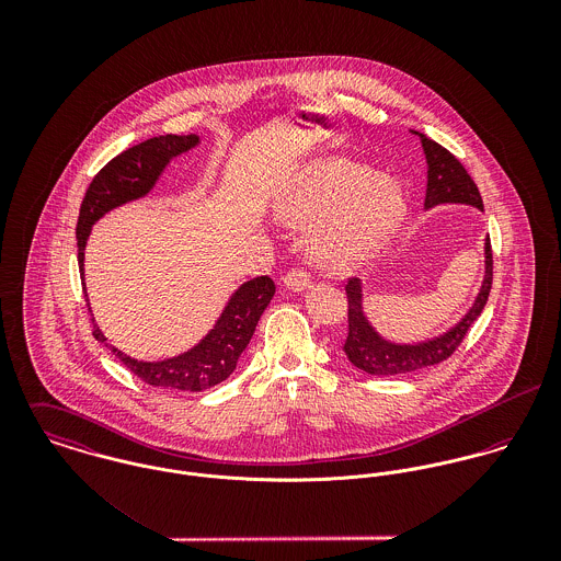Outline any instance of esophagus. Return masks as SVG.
<instances>
[{
    "label": "esophagus",
    "mask_w": 561,
    "mask_h": 561,
    "mask_svg": "<svg viewBox=\"0 0 561 561\" xmlns=\"http://www.w3.org/2000/svg\"><path fill=\"white\" fill-rule=\"evenodd\" d=\"M283 285L287 289H291L294 294H300V291H305L309 287V274L305 270H291V272H287L283 276Z\"/></svg>",
    "instance_id": "1"
}]
</instances>
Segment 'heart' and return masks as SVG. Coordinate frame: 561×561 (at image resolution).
<instances>
[{
	"label": "heart",
	"mask_w": 561,
	"mask_h": 561,
	"mask_svg": "<svg viewBox=\"0 0 561 561\" xmlns=\"http://www.w3.org/2000/svg\"><path fill=\"white\" fill-rule=\"evenodd\" d=\"M270 207L287 227H313L311 254L332 274H347L371 261L408 214L393 176L345 158L311 161L296 170L274 192Z\"/></svg>",
	"instance_id": "b5f03b06"
}]
</instances>
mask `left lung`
I'll list each match as a JSON object with an SVG mask.
<instances>
[{"instance_id": "1", "label": "left lung", "mask_w": 561, "mask_h": 561, "mask_svg": "<svg viewBox=\"0 0 561 561\" xmlns=\"http://www.w3.org/2000/svg\"><path fill=\"white\" fill-rule=\"evenodd\" d=\"M419 136L425 163H427V185H425V203L423 209H432L436 205H469L483 211L480 190L465 170V165L456 160L447 149L430 140L427 136L412 131ZM492 287V250L490 238L483 240V278L480 291L471 305V309L440 334H434L423 341H393L385 336L365 311V285L360 278H352L345 287L347 294V339L343 352L347 360L369 374V376H401L410 371H419L432 365L447 360L456 347L462 343L465 334L478 320L488 302V294Z\"/></svg>"}]
</instances>
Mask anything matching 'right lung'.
Masks as SVG:
<instances>
[{
	"label": "right lung",
	"instance_id": "obj_1",
	"mask_svg": "<svg viewBox=\"0 0 561 561\" xmlns=\"http://www.w3.org/2000/svg\"><path fill=\"white\" fill-rule=\"evenodd\" d=\"M201 145V136H158L147 142H140L114 160L107 161L105 168L92 179L78 218V261L83 278V250L90 238L92 227L112 209H118L127 203L140 201L158 185L165 165L174 158L192 151ZM85 287V283H81ZM276 287L270 276H259L241 283L229 296L222 313L214 325L203 334L198 343L190 350L161 358V360H138L112 343L101 332L94 321V339L103 343L112 354L140 380L151 387L174 389V391H205L225 382L238 367L243 350L248 347L254 328L267 309ZM90 307V302H88ZM92 313V311H90Z\"/></svg>",
	"mask_w": 561,
	"mask_h": 561
}]
</instances>
